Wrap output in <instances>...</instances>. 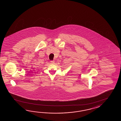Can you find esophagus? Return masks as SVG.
Returning a JSON list of instances; mask_svg holds the SVG:
<instances>
[{
    "label": "esophagus",
    "instance_id": "34e87169",
    "mask_svg": "<svg viewBox=\"0 0 121 121\" xmlns=\"http://www.w3.org/2000/svg\"><path fill=\"white\" fill-rule=\"evenodd\" d=\"M54 62H55L54 60H51V63H52V64H54Z\"/></svg>",
    "mask_w": 121,
    "mask_h": 121
}]
</instances>
